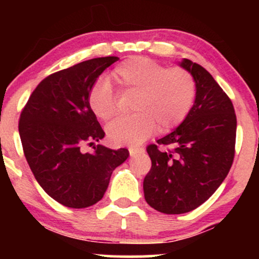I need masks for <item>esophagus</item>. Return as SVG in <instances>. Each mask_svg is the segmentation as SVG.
<instances>
[{"mask_svg": "<svg viewBox=\"0 0 259 259\" xmlns=\"http://www.w3.org/2000/svg\"><path fill=\"white\" fill-rule=\"evenodd\" d=\"M142 152H144V148H141V147H135V146H130L129 147L130 156H135V154L142 153Z\"/></svg>", "mask_w": 259, "mask_h": 259, "instance_id": "obj_1", "label": "esophagus"}]
</instances>
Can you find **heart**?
Instances as JSON below:
<instances>
[{
	"mask_svg": "<svg viewBox=\"0 0 259 259\" xmlns=\"http://www.w3.org/2000/svg\"><path fill=\"white\" fill-rule=\"evenodd\" d=\"M112 78L123 91L136 92L133 114L111 121L106 127L114 145H135L158 130L167 133L187 117L196 97L194 76L183 68H167L152 59L134 56L113 69ZM89 106L101 120L117 113V101L111 84L99 79L88 95Z\"/></svg>",
	"mask_w": 259,
	"mask_h": 259,
	"instance_id": "1",
	"label": "heart"
}]
</instances>
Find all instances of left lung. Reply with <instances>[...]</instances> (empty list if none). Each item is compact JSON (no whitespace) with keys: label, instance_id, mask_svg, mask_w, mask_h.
Listing matches in <instances>:
<instances>
[{"label":"left lung","instance_id":"obj_1","mask_svg":"<svg viewBox=\"0 0 259 259\" xmlns=\"http://www.w3.org/2000/svg\"><path fill=\"white\" fill-rule=\"evenodd\" d=\"M179 65L194 76L195 102L177 129L157 140L173 151L147 146L152 167L144 180L145 200L165 214L190 212L214 194L233 164L236 139L234 106L218 82L190 59Z\"/></svg>","mask_w":259,"mask_h":259}]
</instances>
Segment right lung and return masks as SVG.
I'll return each instance as SVG.
<instances>
[{"label":"right lung","mask_w":259,"mask_h":259,"mask_svg":"<svg viewBox=\"0 0 259 259\" xmlns=\"http://www.w3.org/2000/svg\"><path fill=\"white\" fill-rule=\"evenodd\" d=\"M118 57L81 62L44 79L20 114L19 135L35 179L65 207L86 208L105 195L111 175L129 157L126 148L95 145L105 132L89 106L91 86Z\"/></svg>","instance_id":"1"}]
</instances>
